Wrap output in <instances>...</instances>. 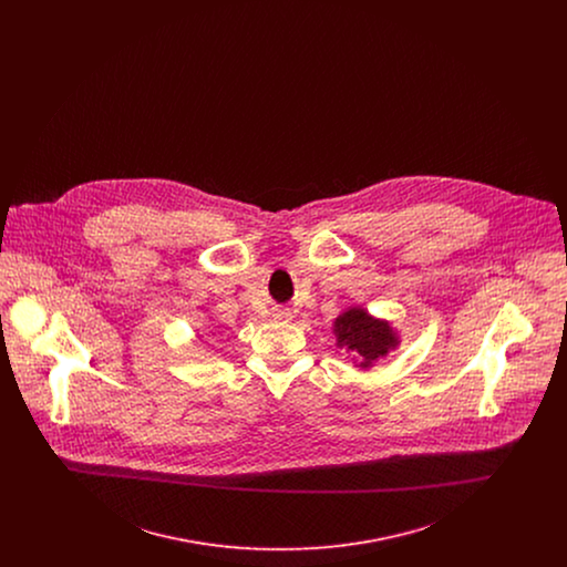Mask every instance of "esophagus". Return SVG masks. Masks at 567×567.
<instances>
[{
	"instance_id": "34e87169",
	"label": "esophagus",
	"mask_w": 567,
	"mask_h": 567,
	"mask_svg": "<svg viewBox=\"0 0 567 567\" xmlns=\"http://www.w3.org/2000/svg\"><path fill=\"white\" fill-rule=\"evenodd\" d=\"M274 319H276V321H289L291 315H289L287 310H276V312H274Z\"/></svg>"
}]
</instances>
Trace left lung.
I'll list each match as a JSON object with an SVG mask.
<instances>
[{
    "label": "left lung",
    "mask_w": 567,
    "mask_h": 567,
    "mask_svg": "<svg viewBox=\"0 0 567 567\" xmlns=\"http://www.w3.org/2000/svg\"><path fill=\"white\" fill-rule=\"evenodd\" d=\"M331 331L336 336V349L351 354L352 365L363 372L372 370L382 357L402 344L395 324L370 315L363 306L342 310L333 319Z\"/></svg>",
    "instance_id": "obj_1"
}]
</instances>
